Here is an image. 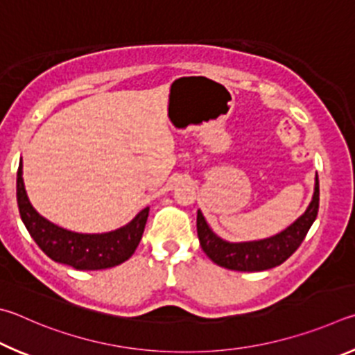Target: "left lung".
<instances>
[{
  "label": "left lung",
  "instance_id": "obj_1",
  "mask_svg": "<svg viewBox=\"0 0 355 355\" xmlns=\"http://www.w3.org/2000/svg\"><path fill=\"white\" fill-rule=\"evenodd\" d=\"M318 207L320 182L316 176L312 201L300 218L272 237L254 241H239V243H232V241L218 237L207 225L201 210H198L196 229L200 245L207 257L223 268L234 271H263L275 268V266L284 263L300 248L310 226L316 220Z\"/></svg>",
  "mask_w": 355,
  "mask_h": 355
}]
</instances>
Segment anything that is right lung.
I'll use <instances>...</instances> for the list:
<instances>
[{
    "mask_svg": "<svg viewBox=\"0 0 355 355\" xmlns=\"http://www.w3.org/2000/svg\"><path fill=\"white\" fill-rule=\"evenodd\" d=\"M17 202L21 221L40 250L54 262L74 270H105L126 262L140 243L149 214V207H145L126 226L104 234L68 231L33 207L24 189L21 160L17 171Z\"/></svg>",
    "mask_w": 355,
    "mask_h": 355,
    "instance_id": "obj_1",
    "label": "right lung"
}]
</instances>
